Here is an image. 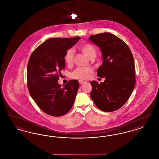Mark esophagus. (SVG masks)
Returning a JSON list of instances; mask_svg holds the SVG:
<instances>
[{"label":"esophagus","instance_id":"1","mask_svg":"<svg viewBox=\"0 0 159 159\" xmlns=\"http://www.w3.org/2000/svg\"><path fill=\"white\" fill-rule=\"evenodd\" d=\"M79 83L80 84H84V83H86V82L85 81H83V80H79Z\"/></svg>","mask_w":159,"mask_h":159}]
</instances>
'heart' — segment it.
I'll list each match as a JSON object with an SVG mask.
<instances>
[{
    "mask_svg": "<svg viewBox=\"0 0 159 159\" xmlns=\"http://www.w3.org/2000/svg\"><path fill=\"white\" fill-rule=\"evenodd\" d=\"M79 49L83 53L87 55L88 57L92 58H94L96 55V49L90 43H86L79 47ZM75 55V51L73 49H69L64 55L65 62L70 66L73 62ZM93 72L92 68L90 67H80L76 68L71 73V77L76 79L85 80L89 77L91 73Z\"/></svg>",
    "mask_w": 159,
    "mask_h": 159,
    "instance_id": "heart-1",
    "label": "heart"
}]
</instances>
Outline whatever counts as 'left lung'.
Listing matches in <instances>:
<instances>
[{"instance_id": "left-lung-1", "label": "left lung", "mask_w": 159, "mask_h": 159, "mask_svg": "<svg viewBox=\"0 0 159 159\" xmlns=\"http://www.w3.org/2000/svg\"><path fill=\"white\" fill-rule=\"evenodd\" d=\"M89 39L102 52L103 61L97 76L105 78L100 84L91 82V98L101 110L112 112L127 102L135 87L134 57L128 46L111 33H99Z\"/></svg>"}]
</instances>
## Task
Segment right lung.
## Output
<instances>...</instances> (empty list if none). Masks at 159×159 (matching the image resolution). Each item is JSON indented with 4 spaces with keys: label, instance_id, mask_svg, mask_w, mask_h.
I'll return each mask as SVG.
<instances>
[{
    "label": "right lung",
    "instance_id": "1",
    "mask_svg": "<svg viewBox=\"0 0 159 159\" xmlns=\"http://www.w3.org/2000/svg\"><path fill=\"white\" fill-rule=\"evenodd\" d=\"M80 37L51 38L32 52L27 64V86L31 98L45 113L61 116L68 113L79 83L70 80L61 88L58 80L65 67L64 55Z\"/></svg>",
    "mask_w": 159,
    "mask_h": 159
}]
</instances>
